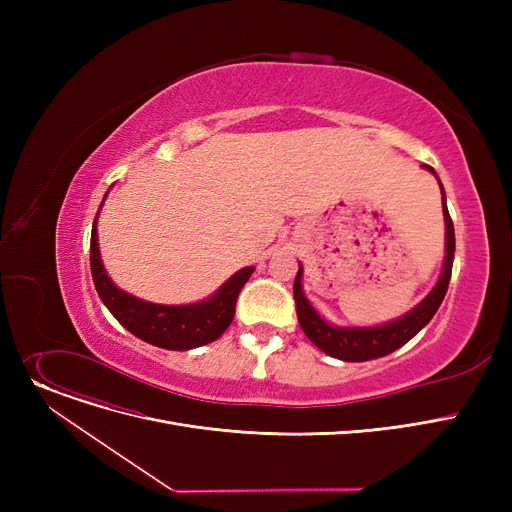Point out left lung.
I'll use <instances>...</instances> for the list:
<instances>
[{"mask_svg": "<svg viewBox=\"0 0 512 512\" xmlns=\"http://www.w3.org/2000/svg\"><path fill=\"white\" fill-rule=\"evenodd\" d=\"M423 168L438 178L432 166H423ZM438 184L442 191V211H444V224H446V257L442 265V274L436 286L429 290L427 297L421 303H417L411 311L400 315L398 319L388 321V324L365 326V328L330 324L328 319H324L317 313V309L305 297L303 265L299 263V272H297V278H294V288H292L294 301H297V317H299L301 330L319 348V351H324L334 359L351 361V363L380 359L394 353L402 344H407L417 332H421L429 324V319L436 315L438 307L446 297L450 274H452V261H454V226L446 207V193L440 178H438Z\"/></svg>", "mask_w": 512, "mask_h": 512, "instance_id": "left-lung-1", "label": "left lung"}]
</instances>
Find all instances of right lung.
Returning a JSON list of instances; mask_svg holds the SVG:
<instances>
[{"label":"right lung","mask_w":512,"mask_h":512,"mask_svg":"<svg viewBox=\"0 0 512 512\" xmlns=\"http://www.w3.org/2000/svg\"><path fill=\"white\" fill-rule=\"evenodd\" d=\"M97 218H99V211L95 215L93 230H91L93 282L103 305L110 309V313L130 334L153 346L168 348V351H191V348L218 340L228 330V326L234 319L238 292L255 272L253 265L242 267V270H238L218 290H215L211 297L199 303H188V305L149 303L118 288L112 282V278L107 276L101 261V253H99Z\"/></svg>","instance_id":"obj_1"}]
</instances>
